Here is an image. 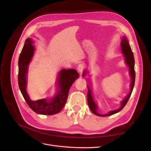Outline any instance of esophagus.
I'll list each match as a JSON object with an SVG mask.
<instances>
[{
    "instance_id": "esophagus-1",
    "label": "esophagus",
    "mask_w": 151,
    "mask_h": 151,
    "mask_svg": "<svg viewBox=\"0 0 151 151\" xmlns=\"http://www.w3.org/2000/svg\"><path fill=\"white\" fill-rule=\"evenodd\" d=\"M84 69V65L83 64V63H79V64L78 65V66H77V70H79V72H82Z\"/></svg>"
}]
</instances>
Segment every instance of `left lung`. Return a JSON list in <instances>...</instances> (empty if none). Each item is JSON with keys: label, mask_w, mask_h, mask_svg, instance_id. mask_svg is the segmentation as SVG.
<instances>
[{"label": "left lung", "mask_w": 151, "mask_h": 151, "mask_svg": "<svg viewBox=\"0 0 151 151\" xmlns=\"http://www.w3.org/2000/svg\"><path fill=\"white\" fill-rule=\"evenodd\" d=\"M121 45H122V52L125 57L126 63H127V65H129V67L130 68V74L131 78H132V83H131V85H130V93L127 95V96L125 98V99L122 102V106L119 109H116V110L111 111L108 114H107V115H99V114H98L96 111L97 106H96V104H95V103L94 102L92 95H91V91L89 88V87H88V106L91 109V111H92L94 114H95L96 115L100 116H107L112 115H113V114H115L118 112H119L120 111L122 110L123 108L125 107V106L127 103L128 101H129V99L130 97L131 94L132 93V91H133L134 84H135V68H134L135 60H134V54H133V52H132V51L131 48L129 45V42H128V41L125 36H123L122 38Z\"/></svg>", "instance_id": "1"}]
</instances>
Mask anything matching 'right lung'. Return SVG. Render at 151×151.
<instances>
[{"instance_id":"right-lung-1","label":"right lung","mask_w":151,"mask_h":151,"mask_svg":"<svg viewBox=\"0 0 151 151\" xmlns=\"http://www.w3.org/2000/svg\"><path fill=\"white\" fill-rule=\"evenodd\" d=\"M30 38L26 40L18 60V84L21 92L29 108L35 112L41 115H52L60 112L67 101L68 91L72 84L79 77V73L75 69H63L60 72L58 77V91L57 94L52 101L48 102V99H43L38 101H31L26 91V74L28 66L33 55L34 47L31 45Z\"/></svg>"}]
</instances>
